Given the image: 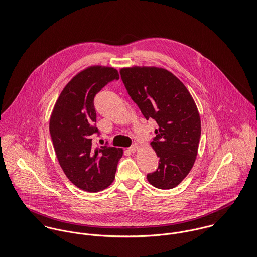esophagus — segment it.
<instances>
[{
    "label": "esophagus",
    "instance_id": "1",
    "mask_svg": "<svg viewBox=\"0 0 257 257\" xmlns=\"http://www.w3.org/2000/svg\"><path fill=\"white\" fill-rule=\"evenodd\" d=\"M138 149H139V145H138V144H134V145H132V146L129 148V151L132 152V153H135L136 151H138Z\"/></svg>",
    "mask_w": 257,
    "mask_h": 257
}]
</instances>
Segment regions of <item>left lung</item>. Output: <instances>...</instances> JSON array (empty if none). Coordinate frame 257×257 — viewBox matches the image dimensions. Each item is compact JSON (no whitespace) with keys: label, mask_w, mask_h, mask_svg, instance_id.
<instances>
[{"label":"left lung","mask_w":257,"mask_h":257,"mask_svg":"<svg viewBox=\"0 0 257 257\" xmlns=\"http://www.w3.org/2000/svg\"><path fill=\"white\" fill-rule=\"evenodd\" d=\"M120 74L144 117L158 124L150 145L159 166L147 180L155 188L173 189L188 176L198 155L202 127L196 102L185 84L165 68L123 67Z\"/></svg>","instance_id":"left-lung-1"}]
</instances>
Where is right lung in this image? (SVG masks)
Returning a JSON list of instances; mask_svg holds the SVG:
<instances>
[{
    "label": "right lung",
    "mask_w": 257,
    "mask_h": 257,
    "mask_svg": "<svg viewBox=\"0 0 257 257\" xmlns=\"http://www.w3.org/2000/svg\"><path fill=\"white\" fill-rule=\"evenodd\" d=\"M114 79H119V73L111 66L92 65L79 71L62 89L50 119L52 144L62 171L73 185L90 193L112 184L123 155L122 148L92 144L98 132L94 96Z\"/></svg>",
    "instance_id": "1"
}]
</instances>
